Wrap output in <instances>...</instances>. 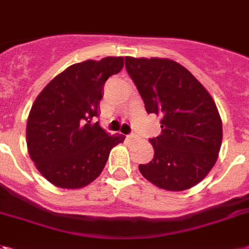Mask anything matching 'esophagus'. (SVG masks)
Instances as JSON below:
<instances>
[{
    "instance_id": "1",
    "label": "esophagus",
    "mask_w": 249,
    "mask_h": 249,
    "mask_svg": "<svg viewBox=\"0 0 249 249\" xmlns=\"http://www.w3.org/2000/svg\"><path fill=\"white\" fill-rule=\"evenodd\" d=\"M126 138H128V139H134V138H137V135H135L134 133H131V134L126 135Z\"/></svg>"
}]
</instances>
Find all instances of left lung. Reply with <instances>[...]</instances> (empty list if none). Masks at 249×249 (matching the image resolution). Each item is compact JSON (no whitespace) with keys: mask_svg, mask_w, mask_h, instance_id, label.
I'll use <instances>...</instances> for the list:
<instances>
[{"mask_svg":"<svg viewBox=\"0 0 249 249\" xmlns=\"http://www.w3.org/2000/svg\"><path fill=\"white\" fill-rule=\"evenodd\" d=\"M148 114L161 116V134L149 139L152 161L139 165L143 177L171 192L195 187L219 156L223 124L206 88L189 70L169 58L125 57Z\"/></svg>","mask_w":249,"mask_h":249,"instance_id":"1","label":"left lung"}]
</instances>
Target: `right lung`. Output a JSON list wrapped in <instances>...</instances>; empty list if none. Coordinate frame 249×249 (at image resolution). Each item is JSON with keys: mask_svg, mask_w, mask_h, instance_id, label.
Returning a JSON list of instances; mask_svg holds the SVG:
<instances>
[{"mask_svg": "<svg viewBox=\"0 0 249 249\" xmlns=\"http://www.w3.org/2000/svg\"><path fill=\"white\" fill-rule=\"evenodd\" d=\"M124 66L123 57L74 64L54 76L34 101L26 124L30 159L50 183L78 189L104 170L110 151L124 142L97 123L100 101L108 76Z\"/></svg>", "mask_w": 249, "mask_h": 249, "instance_id": "1", "label": "right lung"}]
</instances>
